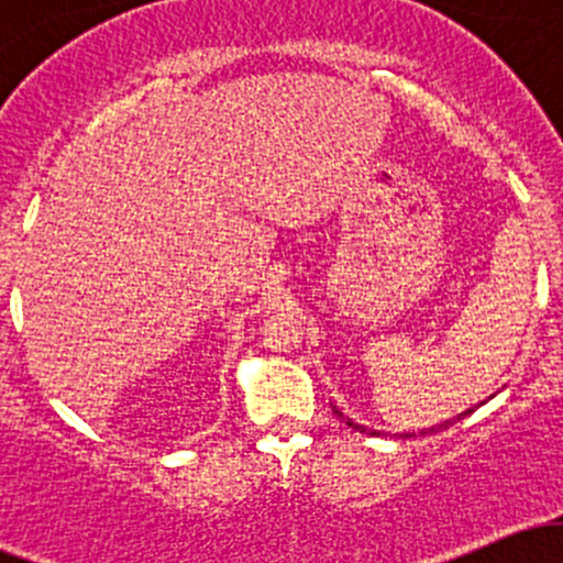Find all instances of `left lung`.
Returning a JSON list of instances; mask_svg holds the SVG:
<instances>
[{"label":"left lung","mask_w":563,"mask_h":563,"mask_svg":"<svg viewBox=\"0 0 563 563\" xmlns=\"http://www.w3.org/2000/svg\"><path fill=\"white\" fill-rule=\"evenodd\" d=\"M333 412H335V416H339V418H344V412H341V410H335V407H333ZM468 412H474V410H466V412H461V416H457V418H452V421H444V423L434 426V429H429V434H434V431H442V429H448V426H452V423H455V421H461V418H463V416H468ZM344 421H346V426H352L354 431H360V434H378V431L367 429V426H360V423H354L352 418H344ZM423 434H426V431H423Z\"/></svg>","instance_id":"1"}]
</instances>
